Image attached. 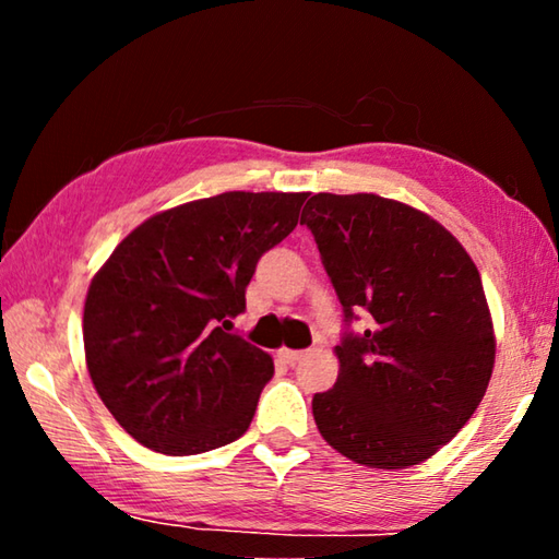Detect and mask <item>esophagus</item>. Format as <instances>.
I'll list each match as a JSON object with an SVG mask.
<instances>
[{
    "instance_id": "esophagus-1",
    "label": "esophagus",
    "mask_w": 559,
    "mask_h": 559,
    "mask_svg": "<svg viewBox=\"0 0 559 559\" xmlns=\"http://www.w3.org/2000/svg\"><path fill=\"white\" fill-rule=\"evenodd\" d=\"M278 357L283 359V362H286V365H296V362H300V359L302 357H306V353H296V349H281V353H278Z\"/></svg>"
}]
</instances>
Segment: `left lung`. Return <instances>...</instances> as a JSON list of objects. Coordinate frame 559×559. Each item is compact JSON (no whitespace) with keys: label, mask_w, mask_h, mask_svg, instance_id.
Here are the masks:
<instances>
[{"label":"left lung","mask_w":559,"mask_h":559,"mask_svg":"<svg viewBox=\"0 0 559 559\" xmlns=\"http://www.w3.org/2000/svg\"><path fill=\"white\" fill-rule=\"evenodd\" d=\"M316 236L345 323L333 390L313 396L318 431L370 468H406L456 437L488 390L496 335L476 263L456 236L380 194H313Z\"/></svg>","instance_id":"8db88e82"}]
</instances>
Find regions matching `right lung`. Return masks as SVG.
<instances>
[{"label":"right lung","instance_id":"1","mask_svg":"<svg viewBox=\"0 0 559 559\" xmlns=\"http://www.w3.org/2000/svg\"><path fill=\"white\" fill-rule=\"evenodd\" d=\"M308 192H224L150 216L93 276L88 374L143 447L194 456L249 429L269 353L226 333L259 259L296 229Z\"/></svg>","mask_w":559,"mask_h":559}]
</instances>
